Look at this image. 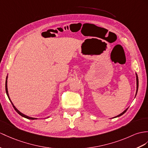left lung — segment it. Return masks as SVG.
Instances as JSON below:
<instances>
[{
  "label": "left lung",
  "mask_w": 148,
  "mask_h": 148,
  "mask_svg": "<svg viewBox=\"0 0 148 148\" xmlns=\"http://www.w3.org/2000/svg\"><path fill=\"white\" fill-rule=\"evenodd\" d=\"M136 95H137V93H138V86H139V80H138V75H137V73H136ZM128 109V108H127V109H126L124 111H123L121 113V114H119L118 116H116V117H113V118H116V117H120V116H121L122 115H123L126 111H127V110Z\"/></svg>",
  "instance_id": "1"
}]
</instances>
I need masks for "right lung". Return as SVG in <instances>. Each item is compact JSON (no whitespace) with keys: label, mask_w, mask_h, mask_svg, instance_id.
<instances>
[{"label":"right lung","mask_w":148,"mask_h":148,"mask_svg":"<svg viewBox=\"0 0 148 148\" xmlns=\"http://www.w3.org/2000/svg\"><path fill=\"white\" fill-rule=\"evenodd\" d=\"M8 75H7V77H6V80H5V92H6V93H7V95H8V98H9V100H10V102H11V103H12V106H13V107H14V109H15V110L19 114L20 116H21L22 117H24V118H26V119H31V120H35V119H38V118H35V117H29V116H26V115H25V114H23L22 112H21L18 110L17 108L14 106V105L13 104V103L12 102V101H11V100H10V97H9V93H8ZM50 116H49L48 117H49Z\"/></svg>","instance_id":"right-lung-1"}]
</instances>
